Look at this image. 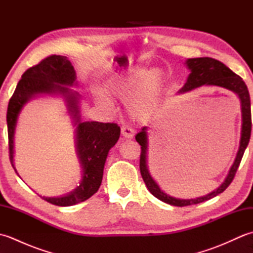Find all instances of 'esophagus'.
Segmentation results:
<instances>
[{
  "mask_svg": "<svg viewBox=\"0 0 253 253\" xmlns=\"http://www.w3.org/2000/svg\"><path fill=\"white\" fill-rule=\"evenodd\" d=\"M122 135H123V137L131 139L133 136H135V130H133V128L130 126L124 125L122 127Z\"/></svg>",
  "mask_w": 253,
  "mask_h": 253,
  "instance_id": "esophagus-1",
  "label": "esophagus"
}]
</instances>
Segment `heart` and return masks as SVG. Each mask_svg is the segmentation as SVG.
<instances>
[{"instance_id": "1", "label": "heart", "mask_w": 253, "mask_h": 253, "mask_svg": "<svg viewBox=\"0 0 253 253\" xmlns=\"http://www.w3.org/2000/svg\"><path fill=\"white\" fill-rule=\"evenodd\" d=\"M165 89V74L162 68H131L107 85L106 91L118 99L128 100V111L135 118H147L157 109ZM101 105L111 109L112 102L104 94H96Z\"/></svg>"}]
</instances>
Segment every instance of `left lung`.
<instances>
[{
  "instance_id": "obj_1",
  "label": "left lung",
  "mask_w": 253,
  "mask_h": 253,
  "mask_svg": "<svg viewBox=\"0 0 253 253\" xmlns=\"http://www.w3.org/2000/svg\"><path fill=\"white\" fill-rule=\"evenodd\" d=\"M186 67L189 69V75L186 79L185 84L179 89L177 93H186L189 91L200 88L202 85L206 87H219L232 91L233 93L237 95L240 103L241 112V131H240V140L237 154L232 168L229 169L227 176L225 177L224 181L219 187L214 189L212 192L208 193L206 196L198 197L195 199H178L171 197L165 193L161 189L158 182L154 180L148 166V151H149V132L148 127H142L141 131L136 135L137 142L141 146L140 154V173L142 179L146 184L149 191L158 198L159 200L163 201L170 206L175 207H186L192 206L210 200L222 193L233 181L236 171H237L239 164L243 159L245 150L248 146L251 135V103H250V94L248 88L243 80V78L236 75L234 72L224 65L222 62L214 60L211 57H197V58H187L185 61Z\"/></svg>"
}]
</instances>
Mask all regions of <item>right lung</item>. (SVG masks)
<instances>
[{
    "instance_id": "right-lung-1",
    "label": "right lung",
    "mask_w": 253,
    "mask_h": 253,
    "mask_svg": "<svg viewBox=\"0 0 253 253\" xmlns=\"http://www.w3.org/2000/svg\"><path fill=\"white\" fill-rule=\"evenodd\" d=\"M77 84L76 72L71 61L66 56L51 55L24 73L7 107L9 159L17 173L14 165V139L18 117L24 106L30 100L43 95L61 96L65 102L67 113L75 127V148L82 166V179L79 185L66 195L41 196L47 202L58 207H69L83 202L99 190L106 158L121 135V128L116 124L82 121V96L71 88L77 87ZM17 175L19 176L18 173Z\"/></svg>"
}]
</instances>
